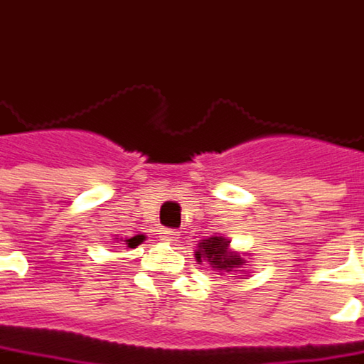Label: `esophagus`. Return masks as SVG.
Returning <instances> with one entry per match:
<instances>
[{"label": "esophagus", "instance_id": "34e87169", "mask_svg": "<svg viewBox=\"0 0 364 364\" xmlns=\"http://www.w3.org/2000/svg\"><path fill=\"white\" fill-rule=\"evenodd\" d=\"M161 238L163 240H166V242H173V240H177L179 238V232H175V230H161Z\"/></svg>", "mask_w": 364, "mask_h": 364}]
</instances>
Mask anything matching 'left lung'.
Masks as SVG:
<instances>
[{"mask_svg":"<svg viewBox=\"0 0 364 364\" xmlns=\"http://www.w3.org/2000/svg\"><path fill=\"white\" fill-rule=\"evenodd\" d=\"M248 252H238L232 250L230 240L226 236H218L213 234L210 238L201 240L196 248V261L208 262L215 271V275H236L245 269L248 261Z\"/></svg>","mask_w":364,"mask_h":364,"instance_id":"8db88e82","label":"left lung"}]
</instances>
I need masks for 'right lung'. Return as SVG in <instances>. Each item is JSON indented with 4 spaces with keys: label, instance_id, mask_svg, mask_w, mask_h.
<instances>
[{
    "label": "right lung",
    "instance_id": "1",
    "mask_svg": "<svg viewBox=\"0 0 364 364\" xmlns=\"http://www.w3.org/2000/svg\"><path fill=\"white\" fill-rule=\"evenodd\" d=\"M144 240H146V236H144V234H138V236H132V238H126L124 242H126L128 248H136L138 245H142Z\"/></svg>",
    "mask_w": 364,
    "mask_h": 364
}]
</instances>
